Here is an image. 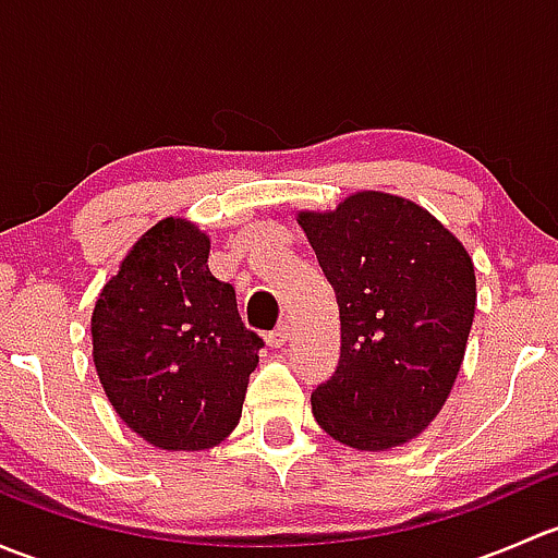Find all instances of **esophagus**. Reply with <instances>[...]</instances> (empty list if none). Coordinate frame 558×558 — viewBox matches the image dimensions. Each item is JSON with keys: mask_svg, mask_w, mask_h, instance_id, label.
Masks as SVG:
<instances>
[{"mask_svg": "<svg viewBox=\"0 0 558 558\" xmlns=\"http://www.w3.org/2000/svg\"><path fill=\"white\" fill-rule=\"evenodd\" d=\"M286 340H289V324L283 320V324H278L272 331H269L267 342H269V348H283Z\"/></svg>", "mask_w": 558, "mask_h": 558, "instance_id": "1", "label": "esophagus"}]
</instances>
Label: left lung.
I'll use <instances>...</instances> for the list:
<instances>
[{
	"instance_id": "8db88e82",
	"label": "left lung",
	"mask_w": 558,
	"mask_h": 558,
	"mask_svg": "<svg viewBox=\"0 0 558 558\" xmlns=\"http://www.w3.org/2000/svg\"><path fill=\"white\" fill-rule=\"evenodd\" d=\"M300 227L340 307V362L313 391L320 429L359 451H388L435 421L475 318V267L429 210L359 191Z\"/></svg>"
}]
</instances>
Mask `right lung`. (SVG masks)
Returning a JSON list of instances; mask_svg holds the SVG:
<instances>
[{
  "mask_svg": "<svg viewBox=\"0 0 558 558\" xmlns=\"http://www.w3.org/2000/svg\"><path fill=\"white\" fill-rule=\"evenodd\" d=\"M207 256L205 232L165 218L126 253L92 315L107 399L129 429L165 451H205L229 437L264 345Z\"/></svg>",
  "mask_w": 558,
  "mask_h": 558,
  "instance_id": "right-lung-1",
  "label": "right lung"
}]
</instances>
